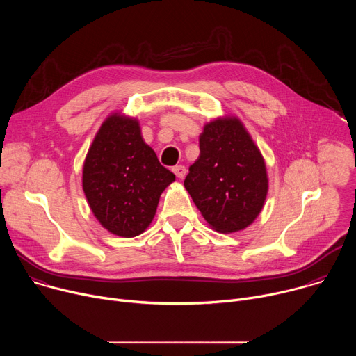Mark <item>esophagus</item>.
I'll return each instance as SVG.
<instances>
[{"label": "esophagus", "instance_id": "34e87169", "mask_svg": "<svg viewBox=\"0 0 356 356\" xmlns=\"http://www.w3.org/2000/svg\"><path fill=\"white\" fill-rule=\"evenodd\" d=\"M172 170H173V173L176 175V177H179V179H183V177L186 176V168L181 166V165L175 166Z\"/></svg>", "mask_w": 356, "mask_h": 356}]
</instances>
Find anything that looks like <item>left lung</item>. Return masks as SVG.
Instances as JSON below:
<instances>
[{"label":"left lung","instance_id":"obj_1","mask_svg":"<svg viewBox=\"0 0 356 356\" xmlns=\"http://www.w3.org/2000/svg\"><path fill=\"white\" fill-rule=\"evenodd\" d=\"M184 187L209 225L221 234L245 229L257 220L268 195V172L239 118L225 115L204 125L200 156Z\"/></svg>","mask_w":356,"mask_h":356}]
</instances>
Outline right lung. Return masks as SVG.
Returning a JSON list of instances; mask_svg holds the SVG:
<instances>
[{"mask_svg":"<svg viewBox=\"0 0 356 356\" xmlns=\"http://www.w3.org/2000/svg\"><path fill=\"white\" fill-rule=\"evenodd\" d=\"M81 180L98 222L114 235L132 238L150 225L161 194L176 176L145 143L139 121L113 113L94 136Z\"/></svg>","mask_w":356,"mask_h":356,"instance_id":"add662e5","label":"right lung"}]
</instances>
